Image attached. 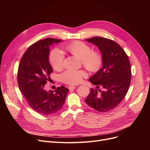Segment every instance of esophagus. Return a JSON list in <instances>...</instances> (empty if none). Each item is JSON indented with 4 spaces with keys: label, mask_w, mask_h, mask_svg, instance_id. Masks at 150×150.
Instances as JSON below:
<instances>
[{
    "label": "esophagus",
    "mask_w": 150,
    "mask_h": 150,
    "mask_svg": "<svg viewBox=\"0 0 150 150\" xmlns=\"http://www.w3.org/2000/svg\"><path fill=\"white\" fill-rule=\"evenodd\" d=\"M76 88V86H69V90H74Z\"/></svg>",
    "instance_id": "1"
}]
</instances>
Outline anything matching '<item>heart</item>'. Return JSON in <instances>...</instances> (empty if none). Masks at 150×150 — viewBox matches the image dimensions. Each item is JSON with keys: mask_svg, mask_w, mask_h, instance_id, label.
<instances>
[{"mask_svg": "<svg viewBox=\"0 0 150 150\" xmlns=\"http://www.w3.org/2000/svg\"><path fill=\"white\" fill-rule=\"evenodd\" d=\"M64 50L79 59L81 64L90 72H96L101 67L103 62L101 54L98 51H91L89 45L83 42H71L67 45ZM49 62L54 70H61L64 66L63 54L59 50H53L49 54ZM86 76V72L83 71L69 70L62 74L61 79L66 84H76L80 83Z\"/></svg>", "mask_w": 150, "mask_h": 150, "instance_id": "b5f03b06", "label": "heart"}]
</instances>
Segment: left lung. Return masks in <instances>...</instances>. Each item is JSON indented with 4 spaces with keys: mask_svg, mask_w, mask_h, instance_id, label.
<instances>
[{
    "mask_svg": "<svg viewBox=\"0 0 150 150\" xmlns=\"http://www.w3.org/2000/svg\"><path fill=\"white\" fill-rule=\"evenodd\" d=\"M86 40L100 51L103 67L89 79L96 89H91L85 101L94 110L106 112L118 105L128 92L131 79L130 62L124 50L113 40L100 37ZM100 87L103 91L98 89Z\"/></svg>",
    "mask_w": 150,
    "mask_h": 150,
    "instance_id": "obj_1",
    "label": "left lung"
}]
</instances>
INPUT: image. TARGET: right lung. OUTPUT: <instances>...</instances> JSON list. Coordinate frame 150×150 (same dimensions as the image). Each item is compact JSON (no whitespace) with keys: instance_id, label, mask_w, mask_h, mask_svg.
I'll return each mask as SVG.
<instances>
[{"instance_id":"add662e5","label":"right lung","mask_w":150,"mask_h":150,"mask_svg":"<svg viewBox=\"0 0 150 150\" xmlns=\"http://www.w3.org/2000/svg\"><path fill=\"white\" fill-rule=\"evenodd\" d=\"M60 42V39L46 38L31 45L21 58L18 68L17 81L21 91L35 111L45 115L59 111L69 91L62 86L54 91L44 89L53 72L49 59L50 47Z\"/></svg>"}]
</instances>
